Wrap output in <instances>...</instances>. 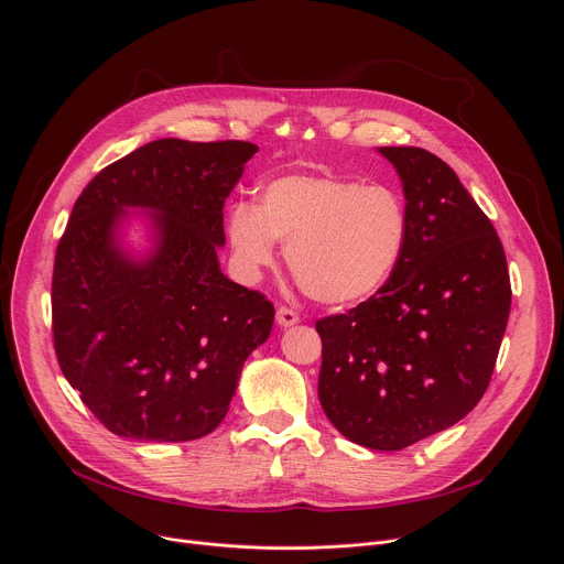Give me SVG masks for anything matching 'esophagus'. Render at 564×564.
I'll return each instance as SVG.
<instances>
[{
    "mask_svg": "<svg viewBox=\"0 0 564 564\" xmlns=\"http://www.w3.org/2000/svg\"><path fill=\"white\" fill-rule=\"evenodd\" d=\"M276 324L281 328H290V326L299 324V314L292 307H288V305H279L276 307Z\"/></svg>",
    "mask_w": 564,
    "mask_h": 564,
    "instance_id": "1",
    "label": "esophagus"
}]
</instances>
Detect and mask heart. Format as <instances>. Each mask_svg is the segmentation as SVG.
Here are the masks:
<instances>
[{
	"label": "heart",
	"mask_w": 564,
	"mask_h": 564,
	"mask_svg": "<svg viewBox=\"0 0 564 564\" xmlns=\"http://www.w3.org/2000/svg\"><path fill=\"white\" fill-rule=\"evenodd\" d=\"M409 212L386 185L337 174H292L265 183L257 207L227 212V243L238 274L259 281L285 246L288 268L314 301L346 307L372 299L397 270Z\"/></svg>",
	"instance_id": "1"
}]
</instances>
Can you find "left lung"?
<instances>
[{
  "mask_svg": "<svg viewBox=\"0 0 564 564\" xmlns=\"http://www.w3.org/2000/svg\"><path fill=\"white\" fill-rule=\"evenodd\" d=\"M404 185L409 240L368 301L316 321L318 401L335 429L401 451L487 392L511 310L505 248L457 174L420 147H379Z\"/></svg>",
  "mask_w": 564,
  "mask_h": 564,
  "instance_id": "8db88e82",
  "label": "left lung"
}]
</instances>
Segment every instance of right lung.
<instances>
[{"label": "right lung", "mask_w": 564, "mask_h": 564, "mask_svg": "<svg viewBox=\"0 0 564 564\" xmlns=\"http://www.w3.org/2000/svg\"><path fill=\"white\" fill-rule=\"evenodd\" d=\"M257 151L243 140H153L105 167L73 205L53 265V346L85 406L120 437L212 433L246 359L270 337L272 301L229 281L216 257L225 198ZM127 206L156 212V250L144 262L115 240Z\"/></svg>", "instance_id": "obj_1"}]
</instances>
